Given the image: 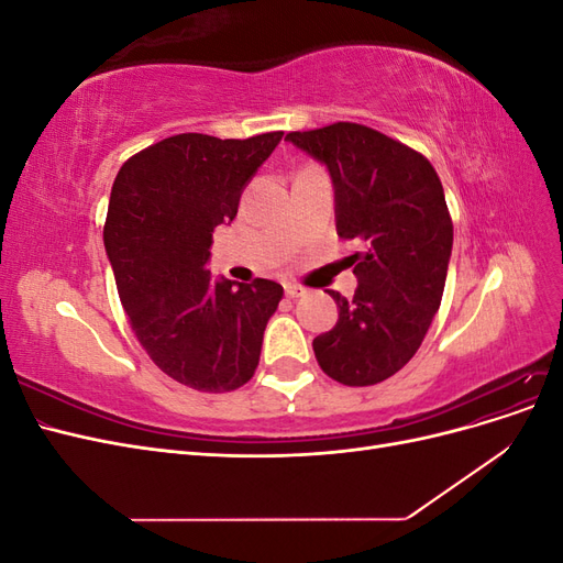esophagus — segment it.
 Instances as JSON below:
<instances>
[{"mask_svg": "<svg viewBox=\"0 0 563 563\" xmlns=\"http://www.w3.org/2000/svg\"><path fill=\"white\" fill-rule=\"evenodd\" d=\"M284 294H286V298H300L305 291L300 286H294V284H288L286 288H284Z\"/></svg>", "mask_w": 563, "mask_h": 563, "instance_id": "1", "label": "esophagus"}]
</instances>
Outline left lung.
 Masks as SVG:
<instances>
[{
  "label": "left lung",
  "mask_w": 563,
  "mask_h": 563,
  "mask_svg": "<svg viewBox=\"0 0 563 563\" xmlns=\"http://www.w3.org/2000/svg\"><path fill=\"white\" fill-rule=\"evenodd\" d=\"M329 166L335 228L362 244L350 255L352 300L329 291L338 323L312 340L329 378L366 387L387 380L418 352L441 305L453 220L434 166L418 150L354 122L286 133Z\"/></svg>",
  "instance_id": "8db88e82"
}]
</instances>
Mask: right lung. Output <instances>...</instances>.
<instances>
[{"label": "right lung", "mask_w": 563, "mask_h": 563, "mask_svg": "<svg viewBox=\"0 0 563 563\" xmlns=\"http://www.w3.org/2000/svg\"><path fill=\"white\" fill-rule=\"evenodd\" d=\"M284 131L246 141L178 133L124 162L103 240L117 294L152 362L199 391L246 385L284 288L269 279L213 282V230L230 223L244 185Z\"/></svg>", "instance_id": "obj_1"}]
</instances>
